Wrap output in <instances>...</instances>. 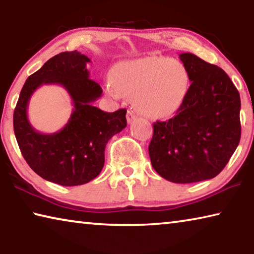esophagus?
I'll return each instance as SVG.
<instances>
[{
  "mask_svg": "<svg viewBox=\"0 0 254 254\" xmlns=\"http://www.w3.org/2000/svg\"><path fill=\"white\" fill-rule=\"evenodd\" d=\"M135 119H136V115L134 114V112L131 111V110H128L127 113V123L128 124L132 123Z\"/></svg>",
  "mask_w": 254,
  "mask_h": 254,
  "instance_id": "34e87169",
  "label": "esophagus"
}]
</instances>
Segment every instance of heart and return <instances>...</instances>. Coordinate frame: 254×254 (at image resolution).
<instances>
[{"label":"heart","mask_w":254,"mask_h":254,"mask_svg":"<svg viewBox=\"0 0 254 254\" xmlns=\"http://www.w3.org/2000/svg\"><path fill=\"white\" fill-rule=\"evenodd\" d=\"M189 72L175 58L145 57L114 66L106 92L114 98L133 97V105L144 117L158 119L171 115L186 98Z\"/></svg>","instance_id":"obj_1"}]
</instances>
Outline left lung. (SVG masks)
Listing matches in <instances>:
<instances>
[{"label":"left lung","mask_w":254,"mask_h":254,"mask_svg":"<svg viewBox=\"0 0 254 254\" xmlns=\"http://www.w3.org/2000/svg\"><path fill=\"white\" fill-rule=\"evenodd\" d=\"M191 84L168 121L153 123V169L176 184L212 179L224 169L241 137V100L222 68L190 53L179 55Z\"/></svg>","instance_id":"8db88e82"}]
</instances>
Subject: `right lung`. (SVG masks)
Masks as SVG:
<instances>
[{"instance_id": "obj_1", "label": "right lung", "mask_w": 254, "mask_h": 254, "mask_svg": "<svg viewBox=\"0 0 254 254\" xmlns=\"http://www.w3.org/2000/svg\"><path fill=\"white\" fill-rule=\"evenodd\" d=\"M87 63L91 59L77 50L50 58L25 80L13 114L14 134L30 168L62 186H78L96 178L104 166L106 143L127 127V110L107 113L93 106L103 91L89 78ZM49 83L63 85L74 109L62 130L46 135L31 126L27 105L35 89Z\"/></svg>"}]
</instances>
